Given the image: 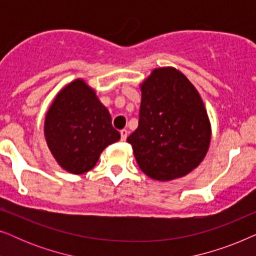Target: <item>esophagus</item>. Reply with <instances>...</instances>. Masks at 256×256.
<instances>
[{
  "instance_id": "1",
  "label": "esophagus",
  "mask_w": 256,
  "mask_h": 256,
  "mask_svg": "<svg viewBox=\"0 0 256 256\" xmlns=\"http://www.w3.org/2000/svg\"><path fill=\"white\" fill-rule=\"evenodd\" d=\"M120 134H121V141H126V138H127V136H128L127 129H122V130L120 132Z\"/></svg>"
}]
</instances>
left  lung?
I'll return each mask as SVG.
<instances>
[{
  "label": "left lung",
  "instance_id": "left-lung-1",
  "mask_svg": "<svg viewBox=\"0 0 256 256\" xmlns=\"http://www.w3.org/2000/svg\"><path fill=\"white\" fill-rule=\"evenodd\" d=\"M138 127L128 136L140 169L155 180L183 177L211 141L208 112L196 87L174 68H155L141 85Z\"/></svg>",
  "mask_w": 256,
  "mask_h": 256
}]
</instances>
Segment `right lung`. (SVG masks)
<instances>
[{"label": "right lung", "mask_w": 256, "mask_h": 256, "mask_svg": "<svg viewBox=\"0 0 256 256\" xmlns=\"http://www.w3.org/2000/svg\"><path fill=\"white\" fill-rule=\"evenodd\" d=\"M44 134L59 166L76 174L90 171L104 149L120 140L110 112L82 79L57 94L45 116Z\"/></svg>", "instance_id": "right-lung-1"}]
</instances>
